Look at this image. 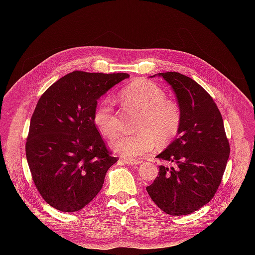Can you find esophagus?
I'll use <instances>...</instances> for the list:
<instances>
[{
    "instance_id": "esophagus-1",
    "label": "esophagus",
    "mask_w": 255,
    "mask_h": 255,
    "mask_svg": "<svg viewBox=\"0 0 255 255\" xmlns=\"http://www.w3.org/2000/svg\"><path fill=\"white\" fill-rule=\"evenodd\" d=\"M120 161H123V163L127 165H139L141 161L140 160H136V159H125V158H120Z\"/></svg>"
}]
</instances>
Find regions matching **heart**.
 <instances>
[{
    "label": "heart",
    "mask_w": 255,
    "mask_h": 255,
    "mask_svg": "<svg viewBox=\"0 0 255 255\" xmlns=\"http://www.w3.org/2000/svg\"><path fill=\"white\" fill-rule=\"evenodd\" d=\"M121 99L128 106L142 112L138 123L139 133L121 135L113 141L112 149L128 159H138L150 153L158 142L164 145L177 135L182 123L180 106L167 99L158 85L138 80L121 91ZM94 121L105 137L114 138L120 130V120L110 98L103 99L96 109Z\"/></svg>",
    "instance_id": "obj_1"
}]
</instances>
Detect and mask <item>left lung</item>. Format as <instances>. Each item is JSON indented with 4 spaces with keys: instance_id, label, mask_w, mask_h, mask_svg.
I'll return each mask as SVG.
<instances>
[{
    "instance_id": "obj_1",
    "label": "left lung",
    "mask_w": 255,
    "mask_h": 255,
    "mask_svg": "<svg viewBox=\"0 0 255 255\" xmlns=\"http://www.w3.org/2000/svg\"><path fill=\"white\" fill-rule=\"evenodd\" d=\"M157 75L173 89L182 123L179 137L156 156L174 167L159 166L158 176L146 191L165 213L188 215L215 196L226 170L230 144L222 116L203 87L179 72Z\"/></svg>"
}]
</instances>
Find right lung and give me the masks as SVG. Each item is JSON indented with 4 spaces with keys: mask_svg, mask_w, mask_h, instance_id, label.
<instances>
[{
    "mask_svg": "<svg viewBox=\"0 0 255 255\" xmlns=\"http://www.w3.org/2000/svg\"><path fill=\"white\" fill-rule=\"evenodd\" d=\"M128 73L73 71L43 92L30 119L26 159L44 201L61 212H76L101 190L117 161L94 121L99 98Z\"/></svg>",
    "mask_w": 255,
    "mask_h": 255,
    "instance_id": "add662e5",
    "label": "right lung"
}]
</instances>
